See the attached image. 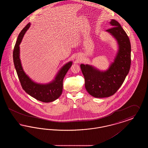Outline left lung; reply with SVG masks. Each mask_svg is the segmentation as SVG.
Masks as SVG:
<instances>
[{"label": "left lung", "instance_id": "8db88e82", "mask_svg": "<svg viewBox=\"0 0 148 148\" xmlns=\"http://www.w3.org/2000/svg\"><path fill=\"white\" fill-rule=\"evenodd\" d=\"M111 28L106 31L116 39L119 49L109 68L101 71L89 65L81 64L85 79V87L92 97L98 98L114 95L123 84L131 65V45L126 32L114 19L110 21Z\"/></svg>", "mask_w": 148, "mask_h": 148}]
</instances>
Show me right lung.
Instances as JSON below:
<instances>
[{"instance_id": "obj_1", "label": "right lung", "mask_w": 148, "mask_h": 148, "mask_svg": "<svg viewBox=\"0 0 148 148\" xmlns=\"http://www.w3.org/2000/svg\"><path fill=\"white\" fill-rule=\"evenodd\" d=\"M30 23H28L18 35L13 50V62L19 81L24 90L31 97L44 103L51 102L58 98L63 91L64 77L71 68L72 62L66 64L56 75L55 79L47 84H38L32 81L24 73L21 66L19 58V45L27 30L29 28Z\"/></svg>"}]
</instances>
